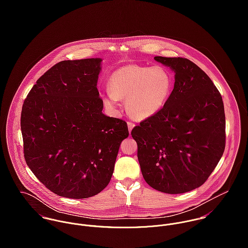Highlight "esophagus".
I'll return each instance as SVG.
<instances>
[{"instance_id":"1","label":"esophagus","mask_w":248,"mask_h":248,"mask_svg":"<svg viewBox=\"0 0 248 248\" xmlns=\"http://www.w3.org/2000/svg\"><path fill=\"white\" fill-rule=\"evenodd\" d=\"M128 129H129V131L131 132L132 131V129L135 127V123L134 122H132V121H128Z\"/></svg>"}]
</instances>
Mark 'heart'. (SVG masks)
<instances>
[{"mask_svg":"<svg viewBox=\"0 0 248 248\" xmlns=\"http://www.w3.org/2000/svg\"><path fill=\"white\" fill-rule=\"evenodd\" d=\"M172 79L161 67L127 65L114 71L108 82L104 105L115 108L118 100H126L129 114L139 120L158 112L172 92Z\"/></svg>","mask_w":248,"mask_h":248,"instance_id":"obj_1","label":"heart"}]
</instances>
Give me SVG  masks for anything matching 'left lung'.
<instances>
[{
    "mask_svg": "<svg viewBox=\"0 0 248 248\" xmlns=\"http://www.w3.org/2000/svg\"><path fill=\"white\" fill-rule=\"evenodd\" d=\"M175 71V86L163 108L132 130L145 181L167 194L202 186L225 148L221 95L210 77L187 58L155 56Z\"/></svg>",
    "mask_w": 248,
    "mask_h": 248,
    "instance_id": "1",
    "label": "left lung"
}]
</instances>
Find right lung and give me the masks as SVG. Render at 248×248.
I'll use <instances>...</instances> for the list:
<instances>
[{"mask_svg":"<svg viewBox=\"0 0 248 248\" xmlns=\"http://www.w3.org/2000/svg\"><path fill=\"white\" fill-rule=\"evenodd\" d=\"M99 58L61 61L46 71L24 101L26 162L54 194L87 199L108 184L126 121L102 113Z\"/></svg>","mask_w":248,"mask_h":248,"instance_id":"obj_1","label":"right lung"}]
</instances>
